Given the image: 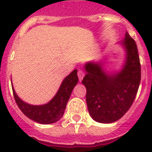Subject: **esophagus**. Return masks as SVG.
Returning <instances> with one entry per match:
<instances>
[{"instance_id":"esophagus-1","label":"esophagus","mask_w":152,"mask_h":152,"mask_svg":"<svg viewBox=\"0 0 152 152\" xmlns=\"http://www.w3.org/2000/svg\"><path fill=\"white\" fill-rule=\"evenodd\" d=\"M77 75H78V77H79V80H80V81L82 80L83 77H84V72H83L82 70H79L78 72H77Z\"/></svg>"}]
</instances>
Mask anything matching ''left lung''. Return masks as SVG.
I'll use <instances>...</instances> for the list:
<instances>
[{
  "label": "left lung",
  "mask_w": 152,
  "mask_h": 152,
  "mask_svg": "<svg viewBox=\"0 0 152 152\" xmlns=\"http://www.w3.org/2000/svg\"><path fill=\"white\" fill-rule=\"evenodd\" d=\"M118 43L125 50V61L119 70H107L102 60L84 64L87 74L82 83L87 89L86 101L91 117L97 122L109 124L122 118L132 106L140 83L137 44L127 31Z\"/></svg>",
  "instance_id": "obj_1"
}]
</instances>
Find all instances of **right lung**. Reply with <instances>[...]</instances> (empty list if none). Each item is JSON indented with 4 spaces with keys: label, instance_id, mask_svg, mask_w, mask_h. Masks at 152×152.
<instances>
[{
    "label": "right lung",
    "instance_id": "right-lung-1",
    "mask_svg": "<svg viewBox=\"0 0 152 152\" xmlns=\"http://www.w3.org/2000/svg\"><path fill=\"white\" fill-rule=\"evenodd\" d=\"M77 69H74L63 80L59 89L52 99L43 105H31L23 101L12 87L13 95L19 108L27 118L35 122L49 125L58 121L64 114L72 91L78 83ZM12 81V80H11Z\"/></svg>",
    "mask_w": 152,
    "mask_h": 152
}]
</instances>
